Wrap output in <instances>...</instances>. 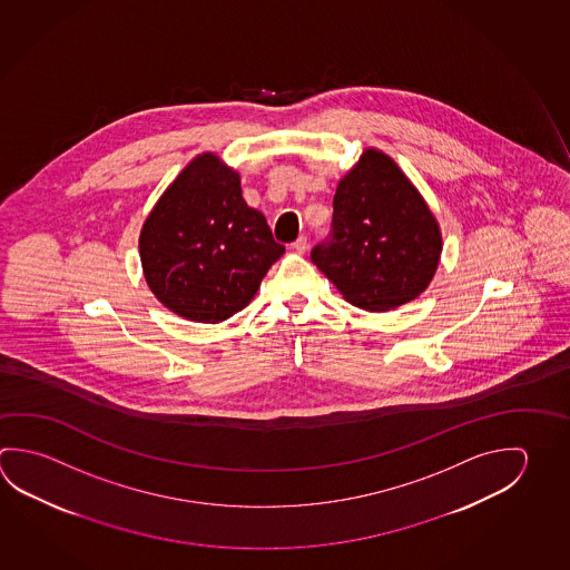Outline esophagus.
Here are the masks:
<instances>
[{
  "mask_svg": "<svg viewBox=\"0 0 570 570\" xmlns=\"http://www.w3.org/2000/svg\"><path fill=\"white\" fill-rule=\"evenodd\" d=\"M292 248L296 254H304V252L308 250V238L306 236H299L298 240L292 244Z\"/></svg>",
  "mask_w": 570,
  "mask_h": 570,
  "instance_id": "1",
  "label": "esophagus"
}]
</instances>
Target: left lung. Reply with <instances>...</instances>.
Here are the masks:
<instances>
[{
    "label": "left lung",
    "instance_id": "8db88e82",
    "mask_svg": "<svg viewBox=\"0 0 570 570\" xmlns=\"http://www.w3.org/2000/svg\"><path fill=\"white\" fill-rule=\"evenodd\" d=\"M439 220L399 164L376 148L338 181L332 238L312 262L356 308L389 312L419 298L439 268Z\"/></svg>",
    "mask_w": 570,
    "mask_h": 570
}]
</instances>
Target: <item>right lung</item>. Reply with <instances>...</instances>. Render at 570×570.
<instances>
[{
  "mask_svg": "<svg viewBox=\"0 0 570 570\" xmlns=\"http://www.w3.org/2000/svg\"><path fill=\"white\" fill-rule=\"evenodd\" d=\"M284 246L242 198L240 174L204 151L176 176L140 232L144 278L181 318L218 324L246 308Z\"/></svg>",
  "mask_w": 570,
  "mask_h": 570,
  "instance_id": "add662e5",
  "label": "right lung"
}]
</instances>
